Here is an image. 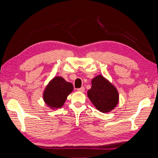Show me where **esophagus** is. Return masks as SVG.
Listing matches in <instances>:
<instances>
[{"instance_id": "esophagus-1", "label": "esophagus", "mask_w": 158, "mask_h": 158, "mask_svg": "<svg viewBox=\"0 0 158 158\" xmlns=\"http://www.w3.org/2000/svg\"><path fill=\"white\" fill-rule=\"evenodd\" d=\"M77 90H78L79 92H84V91H85V88H83V87H81V88H79V89H77Z\"/></svg>"}]
</instances>
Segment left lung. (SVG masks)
Returning a JSON list of instances; mask_svg holds the SVG:
<instances>
[{
	"label": "left lung",
	"mask_w": 158,
	"mask_h": 158,
	"mask_svg": "<svg viewBox=\"0 0 158 158\" xmlns=\"http://www.w3.org/2000/svg\"><path fill=\"white\" fill-rule=\"evenodd\" d=\"M88 96L97 110L104 113L111 111L119 102V93L115 86L101 75L92 79Z\"/></svg>",
	"instance_id": "obj_1"
}]
</instances>
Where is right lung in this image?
<instances>
[{
	"label": "right lung",
	"instance_id": "obj_1",
	"mask_svg": "<svg viewBox=\"0 0 158 158\" xmlns=\"http://www.w3.org/2000/svg\"><path fill=\"white\" fill-rule=\"evenodd\" d=\"M73 85L62 77L56 76L46 85L43 93V98L47 106L56 110L64 105L67 97L73 92Z\"/></svg>",
	"mask_w": 158,
	"mask_h": 158
}]
</instances>
